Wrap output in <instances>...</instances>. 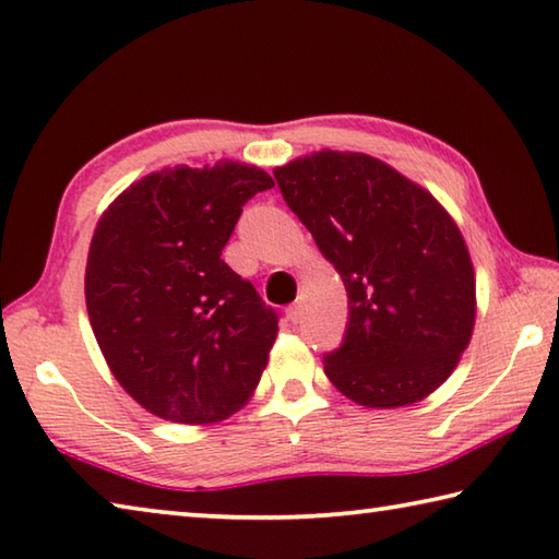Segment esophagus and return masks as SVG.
Returning <instances> with one entry per match:
<instances>
[{"instance_id": "obj_1", "label": "esophagus", "mask_w": 559, "mask_h": 559, "mask_svg": "<svg viewBox=\"0 0 559 559\" xmlns=\"http://www.w3.org/2000/svg\"><path fill=\"white\" fill-rule=\"evenodd\" d=\"M286 318H288L290 322H298V320H300V306H298V302H293V306L286 308Z\"/></svg>"}]
</instances>
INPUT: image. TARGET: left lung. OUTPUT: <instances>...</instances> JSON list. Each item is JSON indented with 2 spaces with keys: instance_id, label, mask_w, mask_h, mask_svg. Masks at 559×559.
Here are the masks:
<instances>
[{
  "instance_id": "1",
  "label": "left lung",
  "mask_w": 559,
  "mask_h": 559,
  "mask_svg": "<svg viewBox=\"0 0 559 559\" xmlns=\"http://www.w3.org/2000/svg\"><path fill=\"white\" fill-rule=\"evenodd\" d=\"M347 288L349 318L324 373L347 399L399 408L454 371L474 330V269L430 192L364 154L320 151L273 170Z\"/></svg>"
}]
</instances>
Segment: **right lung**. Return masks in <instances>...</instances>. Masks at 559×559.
<instances>
[{
  "instance_id": "right-lung-1",
  "label": "right lung",
  "mask_w": 559,
  "mask_h": 559,
  "mask_svg": "<svg viewBox=\"0 0 559 559\" xmlns=\"http://www.w3.org/2000/svg\"><path fill=\"white\" fill-rule=\"evenodd\" d=\"M269 188V174L235 160L166 168L99 219L85 271L90 324L117 381L158 418L225 420L257 389L278 312L222 249L241 207Z\"/></svg>"
}]
</instances>
